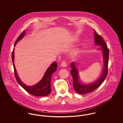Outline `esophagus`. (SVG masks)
<instances>
[{"label":"esophagus","instance_id":"obj_1","mask_svg":"<svg viewBox=\"0 0 123 123\" xmlns=\"http://www.w3.org/2000/svg\"><path fill=\"white\" fill-rule=\"evenodd\" d=\"M61 66H62V67H66V65H67V64H66V61L65 60H63L62 62V63H61Z\"/></svg>","mask_w":123,"mask_h":123}]
</instances>
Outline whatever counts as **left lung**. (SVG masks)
<instances>
[{"mask_svg": "<svg viewBox=\"0 0 123 123\" xmlns=\"http://www.w3.org/2000/svg\"><path fill=\"white\" fill-rule=\"evenodd\" d=\"M94 43L96 45L101 46L100 49H102L103 52L104 61V70L101 77L96 82L90 84H82L80 83L78 80V73L75 66V64L74 63L71 64L70 65L72 69L70 70V73L73 78V88L77 93L81 94L90 93L98 88L105 80L108 74V64L109 53V49L104 41L103 38L98 35L94 30Z\"/></svg>", "mask_w": 123, "mask_h": 123, "instance_id": "1", "label": "left lung"}]
</instances>
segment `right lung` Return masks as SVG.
I'll list each match as a JSON object with an SVG mask.
<instances>
[{
	"instance_id": "obj_1",
	"label": "right lung",
	"mask_w": 123,
	"mask_h": 123,
	"mask_svg": "<svg viewBox=\"0 0 123 123\" xmlns=\"http://www.w3.org/2000/svg\"><path fill=\"white\" fill-rule=\"evenodd\" d=\"M25 31H24L18 36L17 40L15 41L14 46H16L17 43L23 38L25 34ZM14 48L12 52V61L13 63V65L14 70V75L18 83V84L29 93L35 96H45L48 95L51 92V77L54 72L57 70V63L55 62L53 63L50 67L47 69L46 72L42 79L37 83L36 85L33 86H28L21 82L20 78L18 76L17 71L15 68V66L14 64Z\"/></svg>"
}]
</instances>
